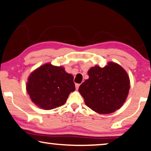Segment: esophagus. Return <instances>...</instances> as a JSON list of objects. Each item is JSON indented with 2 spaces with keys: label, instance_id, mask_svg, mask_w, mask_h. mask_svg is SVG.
Wrapping results in <instances>:
<instances>
[{
  "label": "esophagus",
  "instance_id": "obj_1",
  "mask_svg": "<svg viewBox=\"0 0 151 151\" xmlns=\"http://www.w3.org/2000/svg\"><path fill=\"white\" fill-rule=\"evenodd\" d=\"M80 85V84H76V89H78V88H79Z\"/></svg>",
  "mask_w": 151,
  "mask_h": 151
}]
</instances>
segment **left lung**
Listing matches in <instances>:
<instances>
[{
    "label": "left lung",
    "mask_w": 151,
    "mask_h": 151,
    "mask_svg": "<svg viewBox=\"0 0 151 151\" xmlns=\"http://www.w3.org/2000/svg\"><path fill=\"white\" fill-rule=\"evenodd\" d=\"M89 78L79 87L85 104L100 114L114 112L122 106L129 94L130 80L122 67L114 63L91 68Z\"/></svg>",
    "instance_id": "left-lung-1"
}]
</instances>
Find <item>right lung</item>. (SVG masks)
I'll return each instance as SVG.
<instances>
[{
    "instance_id": "right-lung-1",
    "label": "right lung",
    "mask_w": 151,
    "mask_h": 151,
    "mask_svg": "<svg viewBox=\"0 0 151 151\" xmlns=\"http://www.w3.org/2000/svg\"><path fill=\"white\" fill-rule=\"evenodd\" d=\"M75 89L73 76L64 68L50 64L33 71L27 84V91L32 102L45 110L63 106L70 93Z\"/></svg>"
}]
</instances>
